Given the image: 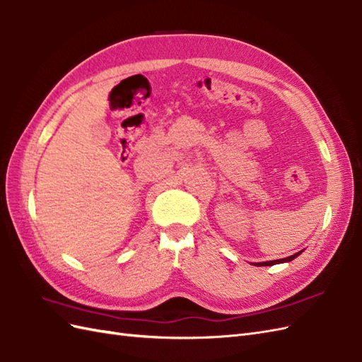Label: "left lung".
<instances>
[{"instance_id": "1", "label": "left lung", "mask_w": 362, "mask_h": 362, "mask_svg": "<svg viewBox=\"0 0 362 362\" xmlns=\"http://www.w3.org/2000/svg\"><path fill=\"white\" fill-rule=\"evenodd\" d=\"M302 252V251H300ZM300 252H297V254H294V255H290V257H286V259H280V260H271V262H262V263H255V264H259V267H271V264H276V263H280V262H291V260H294L297 255H299Z\"/></svg>"}]
</instances>
